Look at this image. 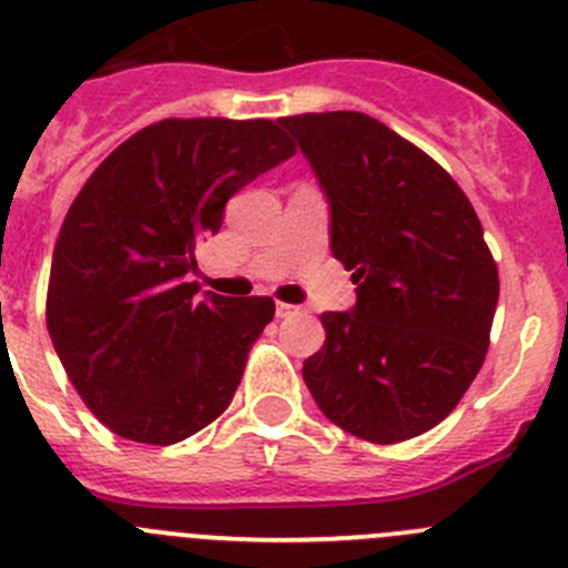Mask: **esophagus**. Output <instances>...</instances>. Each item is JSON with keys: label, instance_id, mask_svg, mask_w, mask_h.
<instances>
[{"label": "esophagus", "instance_id": "1", "mask_svg": "<svg viewBox=\"0 0 568 568\" xmlns=\"http://www.w3.org/2000/svg\"><path fill=\"white\" fill-rule=\"evenodd\" d=\"M296 313H302L300 305H288V302H277V318L296 316Z\"/></svg>", "mask_w": 568, "mask_h": 568}]
</instances>
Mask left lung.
Masks as SVG:
<instances>
[{"instance_id": "left-lung-1", "label": "left lung", "mask_w": 568, "mask_h": 568, "mask_svg": "<svg viewBox=\"0 0 568 568\" xmlns=\"http://www.w3.org/2000/svg\"><path fill=\"white\" fill-rule=\"evenodd\" d=\"M329 202V250L352 311L322 313L302 377L324 416L372 444L433 430L486 361L499 274L460 185L383 121L355 110L280 119Z\"/></svg>"}]
</instances>
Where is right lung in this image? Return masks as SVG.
I'll return each mask as SVG.
<instances>
[{"mask_svg": "<svg viewBox=\"0 0 568 568\" xmlns=\"http://www.w3.org/2000/svg\"><path fill=\"white\" fill-rule=\"evenodd\" d=\"M294 155L268 119H163L110 152L71 202L47 327L88 410L115 436L178 444L222 416L274 318L268 296L189 283L224 205Z\"/></svg>", "mask_w": 568, "mask_h": 568, "instance_id": "right-lung-1", "label": "right lung"}]
</instances>
